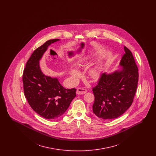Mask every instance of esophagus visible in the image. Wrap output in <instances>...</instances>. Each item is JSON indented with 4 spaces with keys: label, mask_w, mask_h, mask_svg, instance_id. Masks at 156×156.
Returning <instances> with one entry per match:
<instances>
[{
    "label": "esophagus",
    "mask_w": 156,
    "mask_h": 156,
    "mask_svg": "<svg viewBox=\"0 0 156 156\" xmlns=\"http://www.w3.org/2000/svg\"><path fill=\"white\" fill-rule=\"evenodd\" d=\"M87 92V90L84 88H79L76 90V94L77 95H82V94H84Z\"/></svg>",
    "instance_id": "esophagus-1"
}]
</instances>
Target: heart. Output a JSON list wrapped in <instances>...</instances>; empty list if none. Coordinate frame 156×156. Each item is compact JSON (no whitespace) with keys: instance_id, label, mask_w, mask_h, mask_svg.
Segmentation results:
<instances>
[{"instance_id":"1","label":"heart","mask_w":156,"mask_h":156,"mask_svg":"<svg viewBox=\"0 0 156 156\" xmlns=\"http://www.w3.org/2000/svg\"><path fill=\"white\" fill-rule=\"evenodd\" d=\"M83 63V61H80L78 62V65H81ZM69 74L75 80L79 78L80 75V73L76 68L73 67H71L69 69ZM89 74L92 79L95 80L100 76V75L101 74V69L99 67H98L92 68L89 70Z\"/></svg>"}]
</instances>
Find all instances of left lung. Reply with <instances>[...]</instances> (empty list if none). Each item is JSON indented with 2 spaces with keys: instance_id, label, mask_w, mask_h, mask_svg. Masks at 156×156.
Returning <instances> with one entry per match:
<instances>
[{
  "instance_id": "left-lung-1",
  "label": "left lung",
  "mask_w": 156,
  "mask_h": 156,
  "mask_svg": "<svg viewBox=\"0 0 156 156\" xmlns=\"http://www.w3.org/2000/svg\"><path fill=\"white\" fill-rule=\"evenodd\" d=\"M125 54L119 63L120 68L111 73H102L93 88L95 101L94 113L101 119L118 118L133 102L138 83V68L132 52L124 47Z\"/></svg>"
}]
</instances>
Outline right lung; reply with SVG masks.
Wrapping results in <instances>:
<instances>
[{
  "mask_svg": "<svg viewBox=\"0 0 156 156\" xmlns=\"http://www.w3.org/2000/svg\"><path fill=\"white\" fill-rule=\"evenodd\" d=\"M60 41L52 39L37 48L26 63L23 75L24 93L33 110L47 119L62 116L76 97V89H66L57 77L45 75L40 61L48 47Z\"/></svg>",
  "mask_w": 156,
  "mask_h": 156,
  "instance_id": "1",
  "label": "right lung"
}]
</instances>
